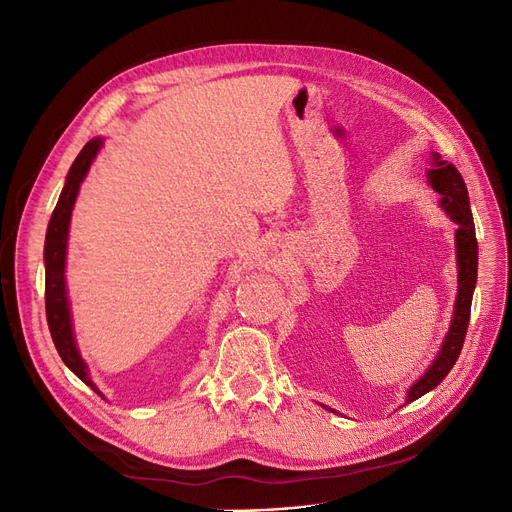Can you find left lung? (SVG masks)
Returning a JSON list of instances; mask_svg holds the SVG:
<instances>
[{
    "label": "left lung",
    "mask_w": 512,
    "mask_h": 512,
    "mask_svg": "<svg viewBox=\"0 0 512 512\" xmlns=\"http://www.w3.org/2000/svg\"><path fill=\"white\" fill-rule=\"evenodd\" d=\"M427 183L442 196L438 203L440 209L457 224V230H455L457 299H455L451 327H448V333L444 335V342L438 350V356L431 361L425 374L410 386L406 395V404H410V401L418 397H423L431 389H436V386L446 378L448 371L453 369L455 361L459 359L463 339H466V331L470 324L472 294L476 288V275H478V243H476L474 218L470 211L468 188L466 183H463V177L459 175V170L453 164L442 160L440 153L431 151V168H427Z\"/></svg>",
    "instance_id": "1"
}]
</instances>
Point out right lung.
<instances>
[{"label": "right lung", "mask_w": 512, "mask_h": 512, "mask_svg": "<svg viewBox=\"0 0 512 512\" xmlns=\"http://www.w3.org/2000/svg\"><path fill=\"white\" fill-rule=\"evenodd\" d=\"M104 145V138L96 136L81 149L79 156L72 162L64 190L59 194L57 207L51 215L49 228H46L44 239V301H46V322H49V331L53 337V344L61 356V361L79 376L87 386H91L100 397L102 391L94 384L89 376V367L76 346L74 327H72V314H70V299H68V286H66V254H68V232L72 209L79 196L81 183L85 181L91 164Z\"/></svg>", "instance_id": "obj_1"}]
</instances>
